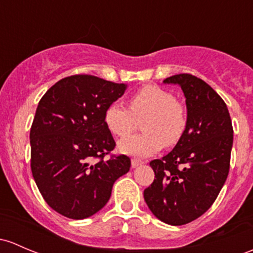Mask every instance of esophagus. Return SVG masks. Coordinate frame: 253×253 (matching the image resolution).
Masks as SVG:
<instances>
[{
	"label": "esophagus",
	"instance_id": "1",
	"mask_svg": "<svg viewBox=\"0 0 253 253\" xmlns=\"http://www.w3.org/2000/svg\"><path fill=\"white\" fill-rule=\"evenodd\" d=\"M131 164H132V167H137V166H139V165H142V164H144V162H143L142 160H138V159H132V161H131Z\"/></svg>",
	"mask_w": 253,
	"mask_h": 253
}]
</instances>
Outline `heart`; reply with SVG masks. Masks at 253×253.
Returning a JSON list of instances; mask_svg holds the SVG:
<instances>
[{"label":"heart","mask_w":253,"mask_h":253,"mask_svg":"<svg viewBox=\"0 0 253 253\" xmlns=\"http://www.w3.org/2000/svg\"><path fill=\"white\" fill-rule=\"evenodd\" d=\"M129 109L114 102L106 106L104 121L109 131L126 137L142 122L144 133L122 139L119 150L134 156H149L165 147H174L187 128V114L171 92L147 84L129 97Z\"/></svg>","instance_id":"1"}]
</instances>
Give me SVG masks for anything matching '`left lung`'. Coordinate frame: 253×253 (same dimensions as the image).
I'll list each match as a JSON object with an SVG mask.
<instances>
[{
  "label": "left lung",
  "mask_w": 253,
  "mask_h": 253,
  "mask_svg": "<svg viewBox=\"0 0 253 253\" xmlns=\"http://www.w3.org/2000/svg\"><path fill=\"white\" fill-rule=\"evenodd\" d=\"M164 82L183 89L187 128L171 153L150 161L155 178L144 190V200L162 222L183 225L203 216L224 185L233 125L224 100L204 80L178 74Z\"/></svg>",
  "instance_id": "obj_1"
}]
</instances>
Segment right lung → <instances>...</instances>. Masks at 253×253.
Wrapping results in <instances>:
<instances>
[{
	"label": "right lung",
	"mask_w": 253,
	"mask_h": 253,
	"mask_svg": "<svg viewBox=\"0 0 253 253\" xmlns=\"http://www.w3.org/2000/svg\"><path fill=\"white\" fill-rule=\"evenodd\" d=\"M126 88L80 74L58 81L40 100L30 129V166L42 198L58 213L93 216L109 201L115 180L129 171L128 156L110 154L116 143L104 121L106 106Z\"/></svg>",
	"instance_id": "right-lung-1"
}]
</instances>
